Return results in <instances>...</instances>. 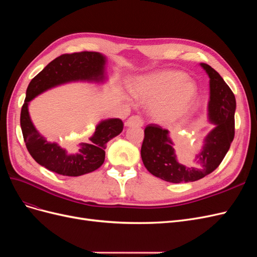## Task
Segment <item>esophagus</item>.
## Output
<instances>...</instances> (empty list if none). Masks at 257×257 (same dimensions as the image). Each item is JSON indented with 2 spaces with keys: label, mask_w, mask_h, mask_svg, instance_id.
Instances as JSON below:
<instances>
[{
  "label": "esophagus",
  "mask_w": 257,
  "mask_h": 257,
  "mask_svg": "<svg viewBox=\"0 0 257 257\" xmlns=\"http://www.w3.org/2000/svg\"><path fill=\"white\" fill-rule=\"evenodd\" d=\"M126 126H143L144 125V121L139 115H132L131 118L125 123Z\"/></svg>",
  "instance_id": "esophagus-1"
}]
</instances>
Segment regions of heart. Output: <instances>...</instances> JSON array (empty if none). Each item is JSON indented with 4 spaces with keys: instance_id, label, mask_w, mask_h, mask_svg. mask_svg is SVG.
<instances>
[{
    "instance_id": "obj_1",
    "label": "heart",
    "mask_w": 257,
    "mask_h": 257,
    "mask_svg": "<svg viewBox=\"0 0 257 257\" xmlns=\"http://www.w3.org/2000/svg\"><path fill=\"white\" fill-rule=\"evenodd\" d=\"M131 92L142 102H150L148 112L160 123H169L188 112L197 96V85L177 69H162L139 77Z\"/></svg>"
}]
</instances>
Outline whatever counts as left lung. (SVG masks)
<instances>
[{
	"instance_id": "1",
	"label": "left lung",
	"mask_w": 257,
	"mask_h": 257,
	"mask_svg": "<svg viewBox=\"0 0 257 257\" xmlns=\"http://www.w3.org/2000/svg\"><path fill=\"white\" fill-rule=\"evenodd\" d=\"M200 66L210 78L208 119L214 124V128L206 136L193 163L190 165L179 163L168 130L155 124L145 128L141 151L144 165L153 176L167 182H193L211 174L221 164L235 136L234 93L211 66L205 63H200Z\"/></svg>"
}]
</instances>
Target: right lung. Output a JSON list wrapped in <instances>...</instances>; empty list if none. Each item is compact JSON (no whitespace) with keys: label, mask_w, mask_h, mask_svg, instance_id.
<instances>
[{"label":"right lung","mask_w":257,"mask_h":257,"mask_svg":"<svg viewBox=\"0 0 257 257\" xmlns=\"http://www.w3.org/2000/svg\"><path fill=\"white\" fill-rule=\"evenodd\" d=\"M106 57L94 51L62 54L51 61L29 83L25 104L21 108L20 125L29 153L38 164L62 176L78 177L94 172L105 161L107 143L123 130L120 119L100 121L88 142L78 144L68 153L57 143H50L36 130L29 113V104L37 95L61 84L77 81L104 83Z\"/></svg>","instance_id":"right-lung-1"}]
</instances>
